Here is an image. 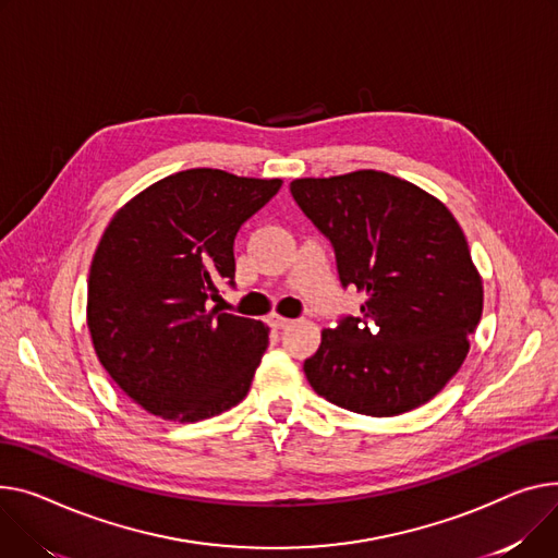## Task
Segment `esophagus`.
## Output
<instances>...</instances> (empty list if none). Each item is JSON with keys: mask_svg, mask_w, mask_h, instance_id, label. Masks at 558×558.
<instances>
[{"mask_svg": "<svg viewBox=\"0 0 558 558\" xmlns=\"http://www.w3.org/2000/svg\"><path fill=\"white\" fill-rule=\"evenodd\" d=\"M267 320H269V325H271V327H276V329H282V327H287V325L291 323L289 318H284V316L276 314V312H274V314H269V318H267Z\"/></svg>", "mask_w": 558, "mask_h": 558, "instance_id": "esophagus-1", "label": "esophagus"}]
</instances>
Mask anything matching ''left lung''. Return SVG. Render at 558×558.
Instances as JSON below:
<instances>
[{"mask_svg":"<svg viewBox=\"0 0 558 558\" xmlns=\"http://www.w3.org/2000/svg\"><path fill=\"white\" fill-rule=\"evenodd\" d=\"M291 195L337 251L359 318L320 331L310 386L345 411L395 417L430 401L462 367L485 289L453 213L381 170L291 181Z\"/></svg>","mask_w":558,"mask_h":558,"instance_id":"1","label":"left lung"}]
</instances>
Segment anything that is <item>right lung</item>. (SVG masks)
<instances>
[{
    "label": "right lung",
    "instance_id": "right-lung-1",
    "mask_svg": "<svg viewBox=\"0 0 558 558\" xmlns=\"http://www.w3.org/2000/svg\"><path fill=\"white\" fill-rule=\"evenodd\" d=\"M282 179L181 170L121 206L96 246L87 327L107 375L147 413L199 422L238 405L269 327L208 310L235 278L233 242Z\"/></svg>",
    "mask_w": 558,
    "mask_h": 558
}]
</instances>
